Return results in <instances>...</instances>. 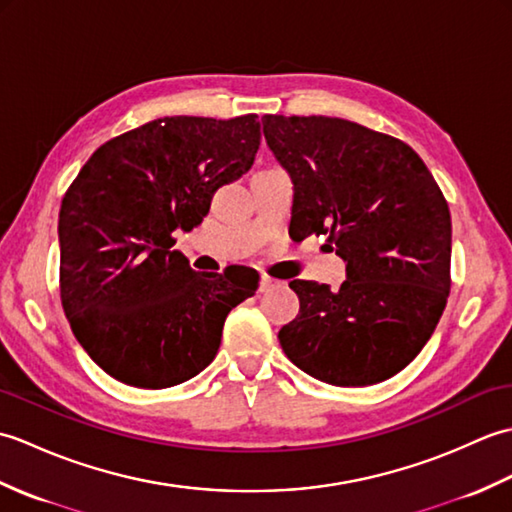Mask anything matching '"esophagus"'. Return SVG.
<instances>
[{"mask_svg":"<svg viewBox=\"0 0 512 512\" xmlns=\"http://www.w3.org/2000/svg\"><path fill=\"white\" fill-rule=\"evenodd\" d=\"M279 284H281V281H279V279H273V277H268V275H264L262 279H259V292H270V290H275V288H279Z\"/></svg>","mask_w":512,"mask_h":512,"instance_id":"34e87169","label":"esophagus"}]
</instances>
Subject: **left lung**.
Segmentation results:
<instances>
[{
    "instance_id": "left-lung-1",
    "label": "left lung",
    "mask_w": 512,
    "mask_h": 512,
    "mask_svg": "<svg viewBox=\"0 0 512 512\" xmlns=\"http://www.w3.org/2000/svg\"><path fill=\"white\" fill-rule=\"evenodd\" d=\"M295 182L290 231L328 235L345 259L339 290L295 279V321L279 330L286 356L339 387L405 369L431 339L451 290L449 204L402 140L345 118H262Z\"/></svg>"
}]
</instances>
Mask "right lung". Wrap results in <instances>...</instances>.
I'll use <instances>...</instances> for the list:
<instances>
[{
    "instance_id": "1",
    "label": "right lung",
    "mask_w": 512,
    "mask_h": 512,
    "mask_svg": "<svg viewBox=\"0 0 512 512\" xmlns=\"http://www.w3.org/2000/svg\"><path fill=\"white\" fill-rule=\"evenodd\" d=\"M259 129L257 114L158 118L107 140L65 191L61 303L105 374L143 389L184 383L220 350L228 312L255 295L257 273L198 275L171 246L250 169Z\"/></svg>"
}]
</instances>
